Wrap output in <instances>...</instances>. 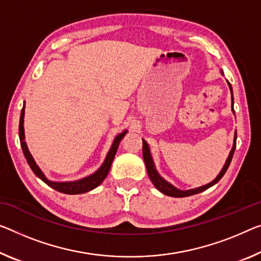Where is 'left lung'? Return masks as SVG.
<instances>
[{
    "label": "left lung",
    "mask_w": 261,
    "mask_h": 261,
    "mask_svg": "<svg viewBox=\"0 0 261 261\" xmlns=\"http://www.w3.org/2000/svg\"><path fill=\"white\" fill-rule=\"evenodd\" d=\"M228 84V87H230L231 90V93H232V87H231V84L227 82ZM232 99V111H233L234 113V110H233V97H231ZM236 142H237V132L234 133V141H233V147H232V149L230 151V155H228V158L226 160L225 164H224L222 171L219 172V175L216 177L214 181L211 183L206 184V186L204 187H200L197 188V189H191V190H187V191H183V190H179V189H176L175 187H172L170 183H168L167 181H164V179L161 177L158 174V171L155 169V166H154V162H153V159H151V155H150V150H149V147H148L147 142L142 140V155H143V160H144V163H146V168H147V172H148V176H149L150 181L153 182V184L155 186L156 189H159L160 191L162 192V194L167 195V196H171V197H187V196H191V195H196V194H199V192H202L204 190L209 189L210 187L214 186V184L217 183L220 178L223 177L224 174H225L228 166H230L231 163V160H232V156H233L234 153V149H236Z\"/></svg>",
    "instance_id": "8db88e82"
}]
</instances>
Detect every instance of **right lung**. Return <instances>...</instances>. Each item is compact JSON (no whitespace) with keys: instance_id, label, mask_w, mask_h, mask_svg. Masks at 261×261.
Masks as SVG:
<instances>
[{"instance_id":"add662e5","label":"right lung","mask_w":261,"mask_h":261,"mask_svg":"<svg viewBox=\"0 0 261 261\" xmlns=\"http://www.w3.org/2000/svg\"><path fill=\"white\" fill-rule=\"evenodd\" d=\"M24 108H25V102H24V106L22 108L21 112V118H19V127H18V134H19V141H21V146H22V150L23 154L25 156L27 162L29 164L31 170L35 172V175L42 179L44 183H46L47 186L51 187L52 189L57 190L59 192H63V194H67V195H77V194H84V192H87L94 188H97L99 184H101L103 179L106 178V176L108 174V171L111 169L112 162H113L114 156L117 154V150L119 148V143L121 141L123 136L126 135L127 130L122 132L121 134H119L117 138L114 139V142L112 144L110 151L106 156L105 162L102 163V166L99 168V170H97L94 174H92L90 176H87L85 178L79 179V181H74V182H51L47 179L42 170L39 169L37 164H36L35 160L31 156L29 149H28L27 143L24 141V127H23V122H24Z\"/></svg>"}]
</instances>
